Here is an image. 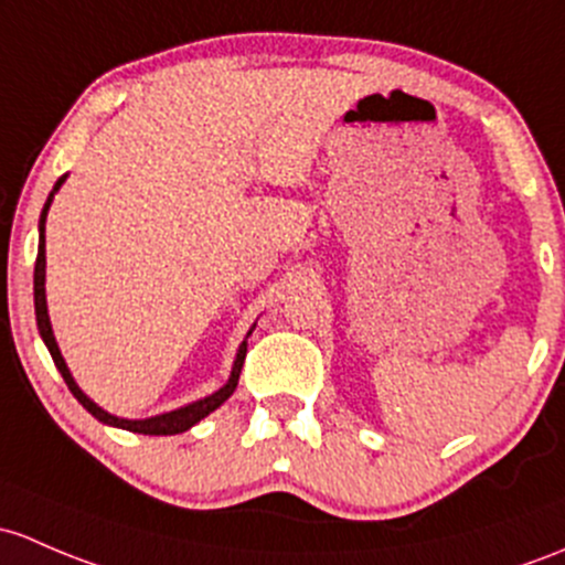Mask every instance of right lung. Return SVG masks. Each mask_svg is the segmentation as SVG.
<instances>
[{
  "label": "right lung",
  "instance_id": "add662e5",
  "mask_svg": "<svg viewBox=\"0 0 565 565\" xmlns=\"http://www.w3.org/2000/svg\"><path fill=\"white\" fill-rule=\"evenodd\" d=\"M64 178H67V175L58 178L56 186H53V192L47 194L43 213H40V248H38V263H34V313H38V330H40V335H43L47 352H51V358H53V362H56L58 373H62L64 384H67L70 392L78 397L81 406L86 408L92 417H97L99 423L121 427V430H129V433H142V436H175V433L189 430V427L198 425L200 419H205L207 414L216 412V408L222 406V403L227 401V397L235 392L237 379H241L243 360H246V341H243L241 349H237V358H235L233 373H230V382L224 384L222 390L213 392V395L203 397V401H194V403H189V406L175 408V412L157 414V417H148V419H121V417H113V414L105 412V408H99L97 403L92 401V397H86V392H83L78 384H75V379H73V373H70L67 362H64L62 352H58V343H56V338H53L51 319H47V306H45V216H47V207H51V203H53V194L58 192V186L64 183ZM252 330H248V335H252Z\"/></svg>",
  "mask_w": 565,
  "mask_h": 565
}]
</instances>
